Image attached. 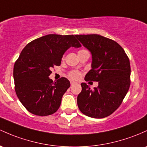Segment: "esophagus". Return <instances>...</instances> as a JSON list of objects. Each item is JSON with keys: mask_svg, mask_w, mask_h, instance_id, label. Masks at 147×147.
<instances>
[{"mask_svg": "<svg viewBox=\"0 0 147 147\" xmlns=\"http://www.w3.org/2000/svg\"><path fill=\"white\" fill-rule=\"evenodd\" d=\"M76 84V82H74V81H71V82H70L71 86H72V85H74V84Z\"/></svg>", "mask_w": 147, "mask_h": 147, "instance_id": "obj_1", "label": "esophagus"}]
</instances>
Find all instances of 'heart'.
<instances>
[{"label":"heart","mask_w":147,"mask_h":147,"mask_svg":"<svg viewBox=\"0 0 147 147\" xmlns=\"http://www.w3.org/2000/svg\"><path fill=\"white\" fill-rule=\"evenodd\" d=\"M85 51V50H80V51H79L78 53L82 52V51ZM69 76L70 77V78L73 79V80H78V79H80V77H81V73H80V72H79V71L74 70L70 72Z\"/></svg>","instance_id":"obj_1"}]
</instances>
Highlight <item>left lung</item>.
<instances>
[{
  "label": "left lung",
  "mask_w": 147,
  "mask_h": 147,
  "mask_svg": "<svg viewBox=\"0 0 147 147\" xmlns=\"http://www.w3.org/2000/svg\"><path fill=\"white\" fill-rule=\"evenodd\" d=\"M75 37L91 52V70L86 81L98 82L91 89L81 84L77 105L86 116L102 119L112 114L121 104L130 84V65L123 48L114 40L97 34L76 35Z\"/></svg>",
  "instance_id": "1"
}]
</instances>
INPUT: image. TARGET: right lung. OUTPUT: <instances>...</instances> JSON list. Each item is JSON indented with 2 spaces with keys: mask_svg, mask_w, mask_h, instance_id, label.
<instances>
[{
  "mask_svg": "<svg viewBox=\"0 0 147 147\" xmlns=\"http://www.w3.org/2000/svg\"><path fill=\"white\" fill-rule=\"evenodd\" d=\"M82 47L75 35L49 34L28 43L14 65L17 96L29 112L38 116L55 113L63 96L70 86L67 79L49 78L51 67L60 65L69 48Z\"/></svg>",
  "mask_w": 147,
  "mask_h": 147,
  "instance_id": "obj_1",
  "label": "right lung"
}]
</instances>
